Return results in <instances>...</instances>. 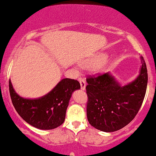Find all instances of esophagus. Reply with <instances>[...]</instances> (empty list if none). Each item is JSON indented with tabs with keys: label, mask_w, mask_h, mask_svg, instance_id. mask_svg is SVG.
I'll list each match as a JSON object with an SVG mask.
<instances>
[{
	"label": "esophagus",
	"mask_w": 156,
	"mask_h": 156,
	"mask_svg": "<svg viewBox=\"0 0 156 156\" xmlns=\"http://www.w3.org/2000/svg\"><path fill=\"white\" fill-rule=\"evenodd\" d=\"M80 86H81V89L83 91L85 90V86H86V83H85V81L83 79H80Z\"/></svg>",
	"instance_id": "34e87169"
}]
</instances>
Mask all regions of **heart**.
I'll use <instances>...</instances> for the list:
<instances>
[{"label":"heart","instance_id":"b5f03b06","mask_svg":"<svg viewBox=\"0 0 156 156\" xmlns=\"http://www.w3.org/2000/svg\"><path fill=\"white\" fill-rule=\"evenodd\" d=\"M105 59V56H98L96 58H94V59L91 60V61L88 62H85L83 63V67H85V68H92L96 66L98 63L102 62Z\"/></svg>","mask_w":156,"mask_h":156}]
</instances>
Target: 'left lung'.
<instances>
[{
    "label": "left lung",
    "mask_w": 156,
    "mask_h": 156,
    "mask_svg": "<svg viewBox=\"0 0 156 156\" xmlns=\"http://www.w3.org/2000/svg\"><path fill=\"white\" fill-rule=\"evenodd\" d=\"M138 76L122 85L111 73L87 78V118L97 129L118 131L136 116L144 99L148 75L144 58Z\"/></svg>",
    "instance_id": "8db88e82"
}]
</instances>
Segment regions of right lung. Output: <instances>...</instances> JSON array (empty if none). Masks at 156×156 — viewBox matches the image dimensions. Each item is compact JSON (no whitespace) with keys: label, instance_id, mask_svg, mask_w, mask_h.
<instances>
[{"label":"right lung","instance_id":"add662e5","mask_svg":"<svg viewBox=\"0 0 156 156\" xmlns=\"http://www.w3.org/2000/svg\"><path fill=\"white\" fill-rule=\"evenodd\" d=\"M12 104L18 115L30 125L39 129H53L65 121L73 92L80 89L77 80L62 79L51 91L38 98H24L16 93L9 82Z\"/></svg>","mask_w":156,"mask_h":156}]
</instances>
